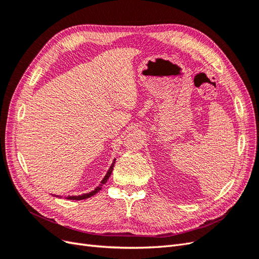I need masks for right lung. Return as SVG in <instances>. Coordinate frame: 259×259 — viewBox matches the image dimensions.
<instances>
[{
  "mask_svg": "<svg viewBox=\"0 0 259 259\" xmlns=\"http://www.w3.org/2000/svg\"><path fill=\"white\" fill-rule=\"evenodd\" d=\"M114 163H115V159L113 160V162H112V164H111L110 168L108 169L106 176H105V177H104V179L101 180V182H100V185H99L98 187H96L95 189H94L93 191H91V192H89V193H83V194H81V195H68L67 199H68V200H84V199H88V198L93 197L94 194H96V193L101 189V186L105 185V184L107 183V180L109 179V177H110V175H111V173H112L113 166H114ZM57 197H58V195H57Z\"/></svg>",
  "mask_w": 259,
  "mask_h": 259,
  "instance_id": "right-lung-1",
  "label": "right lung"
}]
</instances>
